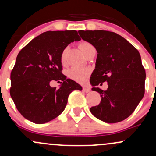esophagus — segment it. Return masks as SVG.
Returning a JSON list of instances; mask_svg holds the SVG:
<instances>
[{
  "instance_id": "obj_1",
  "label": "esophagus",
  "mask_w": 156,
  "mask_h": 156,
  "mask_svg": "<svg viewBox=\"0 0 156 156\" xmlns=\"http://www.w3.org/2000/svg\"><path fill=\"white\" fill-rule=\"evenodd\" d=\"M83 91L84 92H89L91 91V88L89 87H83Z\"/></svg>"
}]
</instances>
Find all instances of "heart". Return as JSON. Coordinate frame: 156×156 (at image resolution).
<instances>
[{
	"label": "heart",
	"instance_id": "b5f03b06",
	"mask_svg": "<svg viewBox=\"0 0 156 156\" xmlns=\"http://www.w3.org/2000/svg\"><path fill=\"white\" fill-rule=\"evenodd\" d=\"M79 48L81 50V51L83 52V54L85 55L89 50L92 49L94 47L89 42H86V41H82L79 43ZM66 55H67V49H64L62 51V55H61V61H62V64L66 63ZM90 73L91 70L89 68L73 67L68 70L67 75L71 79L76 80L77 82H79V83H83L88 78Z\"/></svg>",
	"mask_w": 156,
	"mask_h": 156
}]
</instances>
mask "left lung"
I'll return each mask as SVG.
<instances>
[{
  "mask_svg": "<svg viewBox=\"0 0 156 156\" xmlns=\"http://www.w3.org/2000/svg\"><path fill=\"white\" fill-rule=\"evenodd\" d=\"M81 38L96 48V67L90 78L92 86L107 81L108 88L99 92L101 101L90 108L96 118L107 123H116L134 112L144 94L145 69L139 51L120 35L108 31H78Z\"/></svg>",
  "mask_w": 156,
  "mask_h": 156,
  "instance_id": "1",
  "label": "left lung"
}]
</instances>
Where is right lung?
Masks as SVG:
<instances>
[{
	"label": "right lung",
	"instance_id": "right-lung-1",
	"mask_svg": "<svg viewBox=\"0 0 156 156\" xmlns=\"http://www.w3.org/2000/svg\"><path fill=\"white\" fill-rule=\"evenodd\" d=\"M80 40L78 32L49 31L32 39L20 51L11 73L10 95L18 112L36 124L60 115L69 94L82 87L62 73L61 55L71 42ZM62 80L59 89L51 81Z\"/></svg>",
	"mask_w": 156,
	"mask_h": 156
}]
</instances>
